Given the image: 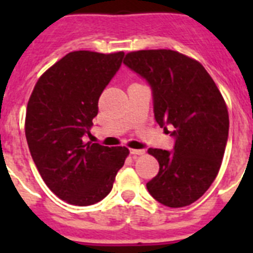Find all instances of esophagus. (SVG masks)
Here are the masks:
<instances>
[{"instance_id":"obj_1","label":"esophagus","mask_w":253,"mask_h":253,"mask_svg":"<svg viewBox=\"0 0 253 253\" xmlns=\"http://www.w3.org/2000/svg\"><path fill=\"white\" fill-rule=\"evenodd\" d=\"M130 152H131V155H144V152H146V151H144V150H135V148H131Z\"/></svg>"}]
</instances>
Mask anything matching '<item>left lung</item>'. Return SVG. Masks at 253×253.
Returning <instances> with one entry per match:
<instances>
[{
    "mask_svg": "<svg viewBox=\"0 0 253 253\" xmlns=\"http://www.w3.org/2000/svg\"><path fill=\"white\" fill-rule=\"evenodd\" d=\"M123 64L150 85L155 119L174 138L173 151L148 150L160 168L147 189L169 208L188 206L219 172L230 126L223 97L198 61L177 51L130 52Z\"/></svg>",
    "mask_w": 253,
    "mask_h": 253,
    "instance_id": "obj_1",
    "label": "left lung"
}]
</instances>
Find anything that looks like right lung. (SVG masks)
Returning a JSON list of instances; mask_svg holds the SVG:
<instances>
[{"label": "right lung", "instance_id": "1", "mask_svg": "<svg viewBox=\"0 0 253 253\" xmlns=\"http://www.w3.org/2000/svg\"><path fill=\"white\" fill-rule=\"evenodd\" d=\"M123 52L75 51L38 80L26 111L30 154L45 185L63 201L87 206L110 193L126 147L86 142L98 99L122 64Z\"/></svg>", "mask_w": 253, "mask_h": 253}]
</instances>
